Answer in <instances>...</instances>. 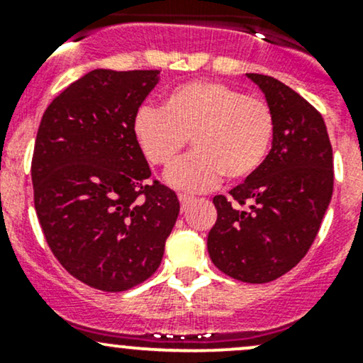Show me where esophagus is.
Instances as JSON below:
<instances>
[{
	"label": "esophagus",
	"instance_id": "1",
	"mask_svg": "<svg viewBox=\"0 0 363 363\" xmlns=\"http://www.w3.org/2000/svg\"><path fill=\"white\" fill-rule=\"evenodd\" d=\"M193 196H189V195H179V202H181V207H182V211H186V207H188L189 203L193 202Z\"/></svg>",
	"mask_w": 363,
	"mask_h": 363
}]
</instances>
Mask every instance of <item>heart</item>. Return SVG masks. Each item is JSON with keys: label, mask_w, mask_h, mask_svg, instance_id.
<instances>
[{"label": "heart", "mask_w": 363, "mask_h": 363, "mask_svg": "<svg viewBox=\"0 0 363 363\" xmlns=\"http://www.w3.org/2000/svg\"><path fill=\"white\" fill-rule=\"evenodd\" d=\"M135 137L156 167L174 164L191 140L195 151L167 179L188 191H203L255 174L274 137V113L263 98L214 80H195L172 89L163 108L144 105L133 121Z\"/></svg>", "instance_id": "heart-1"}]
</instances>
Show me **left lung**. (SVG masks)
<instances>
[{
    "label": "left lung",
    "instance_id": "8db88e82",
    "mask_svg": "<svg viewBox=\"0 0 363 363\" xmlns=\"http://www.w3.org/2000/svg\"><path fill=\"white\" fill-rule=\"evenodd\" d=\"M274 113L272 149L228 196L212 199V263L242 283H270L309 251L334 189V156L321 113L274 77L247 73Z\"/></svg>",
    "mask_w": 363,
    "mask_h": 363
}]
</instances>
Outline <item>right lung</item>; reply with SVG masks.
<instances>
[{
	"instance_id": "add662e5",
	"label": "right lung",
	"mask_w": 363,
	"mask_h": 363,
	"mask_svg": "<svg viewBox=\"0 0 363 363\" xmlns=\"http://www.w3.org/2000/svg\"><path fill=\"white\" fill-rule=\"evenodd\" d=\"M158 69H93L43 112L31 160L40 226L57 262L87 286L124 291L156 272L179 216L135 137Z\"/></svg>"
}]
</instances>
